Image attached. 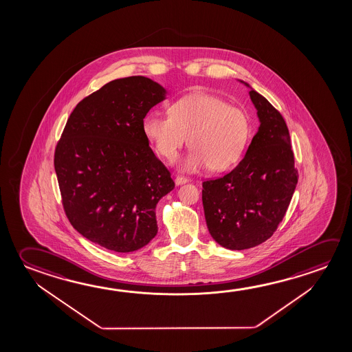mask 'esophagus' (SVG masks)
<instances>
[{
	"instance_id": "esophagus-1",
	"label": "esophagus",
	"mask_w": 352,
	"mask_h": 352,
	"mask_svg": "<svg viewBox=\"0 0 352 352\" xmlns=\"http://www.w3.org/2000/svg\"><path fill=\"white\" fill-rule=\"evenodd\" d=\"M174 182H175V185H182L188 183L189 179L184 178V177H177V178L174 179Z\"/></svg>"
}]
</instances>
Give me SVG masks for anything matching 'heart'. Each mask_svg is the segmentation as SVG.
I'll list each match as a JSON object with an SVG mask.
<instances>
[{
    "instance_id": "obj_1",
    "label": "heart",
    "mask_w": 352,
    "mask_h": 352,
    "mask_svg": "<svg viewBox=\"0 0 352 352\" xmlns=\"http://www.w3.org/2000/svg\"><path fill=\"white\" fill-rule=\"evenodd\" d=\"M168 113H147L142 131L168 162L177 160L189 138L191 150L180 163L184 172L194 173L206 167L227 169L241 158L248 144V114L219 96L191 93L170 104Z\"/></svg>"
}]
</instances>
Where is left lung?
<instances>
[{
	"label": "left lung",
	"instance_id": "1",
	"mask_svg": "<svg viewBox=\"0 0 352 352\" xmlns=\"http://www.w3.org/2000/svg\"><path fill=\"white\" fill-rule=\"evenodd\" d=\"M249 96L260 126L245 156L230 173L202 183L208 232L232 250L253 248L274 234L298 182L283 116L253 88Z\"/></svg>",
	"mask_w": 352,
	"mask_h": 352
}]
</instances>
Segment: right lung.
Masks as SVG:
<instances>
[{
  "label": "right lung",
  "instance_id": "right-lung-1",
  "mask_svg": "<svg viewBox=\"0 0 352 352\" xmlns=\"http://www.w3.org/2000/svg\"><path fill=\"white\" fill-rule=\"evenodd\" d=\"M166 93L144 76L109 82L76 105L56 144L65 213L103 248L130 253L156 236V205L174 182L151 150L142 120Z\"/></svg>",
  "mask_w": 352,
  "mask_h": 352
}]
</instances>
